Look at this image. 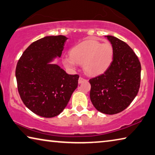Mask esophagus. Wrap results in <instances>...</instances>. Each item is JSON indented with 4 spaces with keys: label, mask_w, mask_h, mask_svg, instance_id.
Masks as SVG:
<instances>
[{
    "label": "esophagus",
    "mask_w": 155,
    "mask_h": 155,
    "mask_svg": "<svg viewBox=\"0 0 155 155\" xmlns=\"http://www.w3.org/2000/svg\"><path fill=\"white\" fill-rule=\"evenodd\" d=\"M86 81H87V80L84 79V78H83L82 77H80L79 80H78V83H79V84H81V83L86 82Z\"/></svg>",
    "instance_id": "obj_1"
}]
</instances>
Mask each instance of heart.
Instances as JSON below:
<instances>
[{
	"instance_id": "heart-1",
	"label": "heart",
	"mask_w": 155,
	"mask_h": 155,
	"mask_svg": "<svg viewBox=\"0 0 155 155\" xmlns=\"http://www.w3.org/2000/svg\"><path fill=\"white\" fill-rule=\"evenodd\" d=\"M70 56H64L62 63L66 68L74 70L78 64L89 75H98L105 72L113 60L114 49L109 43L101 44L95 39L79 43L71 50Z\"/></svg>"
}]
</instances>
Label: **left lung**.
<instances>
[{
  "mask_svg": "<svg viewBox=\"0 0 155 155\" xmlns=\"http://www.w3.org/2000/svg\"><path fill=\"white\" fill-rule=\"evenodd\" d=\"M114 49L113 60L109 68L89 80L90 98L97 111L116 114L131 104L139 92L141 63L133 50L118 38L106 36Z\"/></svg>",
  "mask_w": 155,
  "mask_h": 155,
  "instance_id": "obj_1",
  "label": "left lung"
}]
</instances>
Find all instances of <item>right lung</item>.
Segmentation results:
<instances>
[{
    "mask_svg": "<svg viewBox=\"0 0 155 155\" xmlns=\"http://www.w3.org/2000/svg\"><path fill=\"white\" fill-rule=\"evenodd\" d=\"M68 38L48 36L31 44L16 65L18 94L25 105L37 115L52 118L67 105L78 84V75H68L57 64Z\"/></svg>",
    "mask_w": 155,
    "mask_h": 155,
    "instance_id": "obj_1",
    "label": "right lung"
}]
</instances>
